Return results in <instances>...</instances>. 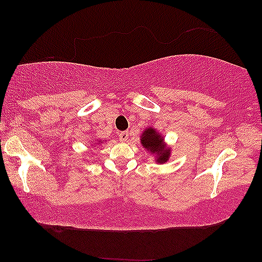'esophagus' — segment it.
Returning <instances> with one entry per match:
<instances>
[{"label": "esophagus", "instance_id": "34e87169", "mask_svg": "<svg viewBox=\"0 0 262 262\" xmlns=\"http://www.w3.org/2000/svg\"><path fill=\"white\" fill-rule=\"evenodd\" d=\"M118 137L120 141H127L128 139V131H121L118 134Z\"/></svg>", "mask_w": 262, "mask_h": 262}]
</instances>
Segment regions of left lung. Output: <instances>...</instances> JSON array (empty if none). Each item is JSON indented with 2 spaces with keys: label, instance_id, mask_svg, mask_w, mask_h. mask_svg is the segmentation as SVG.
Here are the masks:
<instances>
[{
  "label": "left lung",
  "instance_id": "obj_1",
  "mask_svg": "<svg viewBox=\"0 0 262 262\" xmlns=\"http://www.w3.org/2000/svg\"><path fill=\"white\" fill-rule=\"evenodd\" d=\"M141 142L145 149L159 156L158 162H166L168 160L169 149L165 148V145L162 144V137L155 130L152 128L145 130Z\"/></svg>",
  "mask_w": 262,
  "mask_h": 262
}]
</instances>
